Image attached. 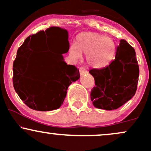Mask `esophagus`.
<instances>
[{
	"mask_svg": "<svg viewBox=\"0 0 151 151\" xmlns=\"http://www.w3.org/2000/svg\"><path fill=\"white\" fill-rule=\"evenodd\" d=\"M79 73H80V75H84V74H88V71L86 70L84 67H79Z\"/></svg>",
	"mask_w": 151,
	"mask_h": 151,
	"instance_id": "esophagus-1",
	"label": "esophagus"
}]
</instances>
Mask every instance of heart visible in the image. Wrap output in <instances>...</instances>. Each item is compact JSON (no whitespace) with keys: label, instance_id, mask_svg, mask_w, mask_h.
<instances>
[{"label":"heart","instance_id":"heart-1","mask_svg":"<svg viewBox=\"0 0 151 151\" xmlns=\"http://www.w3.org/2000/svg\"><path fill=\"white\" fill-rule=\"evenodd\" d=\"M116 45L112 38L96 32H81L76 38L75 45H71L68 53L73 61H78L81 54L86 55V61L91 67L102 69L114 60Z\"/></svg>","mask_w":151,"mask_h":151}]
</instances>
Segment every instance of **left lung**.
I'll return each mask as SVG.
<instances>
[{
    "instance_id": "obj_1",
    "label": "left lung",
    "mask_w": 151,
    "mask_h": 151,
    "mask_svg": "<svg viewBox=\"0 0 151 151\" xmlns=\"http://www.w3.org/2000/svg\"><path fill=\"white\" fill-rule=\"evenodd\" d=\"M96 86L91 91V100L96 108L114 110L124 105L135 95L139 67L135 50L125 40H121L115 60L100 69H92Z\"/></svg>"
}]
</instances>
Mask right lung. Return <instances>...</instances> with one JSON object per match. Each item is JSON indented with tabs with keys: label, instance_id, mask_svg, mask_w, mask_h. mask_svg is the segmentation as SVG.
I'll use <instances>...</instances> for the list:
<instances>
[{
	"label": "right lung",
	"instance_id": "obj_1",
	"mask_svg": "<svg viewBox=\"0 0 151 151\" xmlns=\"http://www.w3.org/2000/svg\"><path fill=\"white\" fill-rule=\"evenodd\" d=\"M55 36L62 37L70 47L67 30L51 27L26 38L13 62L14 89L22 101L33 110L47 111L60 108L69 86L80 77L79 70L67 65L62 54L47 51L54 50L53 44L50 45L47 40Z\"/></svg>",
	"mask_w": 151,
	"mask_h": 151
}]
</instances>
